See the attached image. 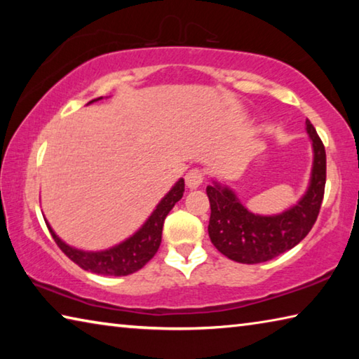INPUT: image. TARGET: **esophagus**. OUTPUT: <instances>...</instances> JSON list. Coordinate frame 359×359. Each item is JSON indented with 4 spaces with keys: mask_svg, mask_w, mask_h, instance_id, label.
I'll use <instances>...</instances> for the list:
<instances>
[{
    "mask_svg": "<svg viewBox=\"0 0 359 359\" xmlns=\"http://www.w3.org/2000/svg\"><path fill=\"white\" fill-rule=\"evenodd\" d=\"M203 172L199 171V169H191V171H188L185 175V185L190 188V190H196L203 185Z\"/></svg>",
    "mask_w": 359,
    "mask_h": 359,
    "instance_id": "1",
    "label": "esophagus"
}]
</instances>
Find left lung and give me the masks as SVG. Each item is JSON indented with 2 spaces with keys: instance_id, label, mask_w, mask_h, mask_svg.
Masks as SVG:
<instances>
[{
  "instance_id": "1",
  "label": "left lung",
  "mask_w": 359,
  "mask_h": 359,
  "mask_svg": "<svg viewBox=\"0 0 359 359\" xmlns=\"http://www.w3.org/2000/svg\"><path fill=\"white\" fill-rule=\"evenodd\" d=\"M306 131L312 142L313 161L306 193L290 209L274 215L248 210L238 194L218 180L208 187L210 201L209 238L224 257L242 264L264 263L291 250L317 222L326 184V151L311 121Z\"/></svg>"
}]
</instances>
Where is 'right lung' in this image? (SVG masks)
Masks as SVG:
<instances>
[{
	"instance_id": "add662e5",
	"label": "right lung",
	"mask_w": 359,
	"mask_h": 359,
	"mask_svg": "<svg viewBox=\"0 0 359 359\" xmlns=\"http://www.w3.org/2000/svg\"><path fill=\"white\" fill-rule=\"evenodd\" d=\"M100 100H102V96L92 100L88 104ZM184 179H179L171 190L165 194V198L156 204L154 212H151L147 220L144 222L142 226L135 234H131L128 239L121 241L117 245L106 248V250H81V248L66 244L63 239L58 238L46 218L44 220L48 231H50L52 238L55 239L57 245L62 248V252L66 257L81 266L82 269L90 271L98 276H130L133 272L142 269L154 258L158 248H160L163 223H165V218L169 214V210L184 196Z\"/></svg>"
}]
</instances>
